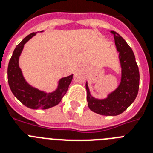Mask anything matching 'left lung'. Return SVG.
<instances>
[{"label":"left lung","mask_w":153,"mask_h":153,"mask_svg":"<svg viewBox=\"0 0 153 153\" xmlns=\"http://www.w3.org/2000/svg\"><path fill=\"white\" fill-rule=\"evenodd\" d=\"M114 35L119 52L121 67V80L118 87L105 99H97L91 95L88 84L86 83L89 108L94 113L105 116H116L123 113L137 98L140 84V74L135 55L126 40L116 32Z\"/></svg>","instance_id":"1"}]
</instances>
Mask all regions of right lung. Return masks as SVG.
<instances>
[{"instance_id": "obj_1", "label": "right lung", "mask_w": 153, "mask_h": 153, "mask_svg": "<svg viewBox=\"0 0 153 153\" xmlns=\"http://www.w3.org/2000/svg\"><path fill=\"white\" fill-rule=\"evenodd\" d=\"M35 35L36 32H32L25 37L13 51L8 66V82L14 96L25 106L30 109H46L55 106L61 102L71 82L73 74L60 79L58 88L51 93H46L34 88L25 81L19 67V57L24 45Z\"/></svg>"}]
</instances>
